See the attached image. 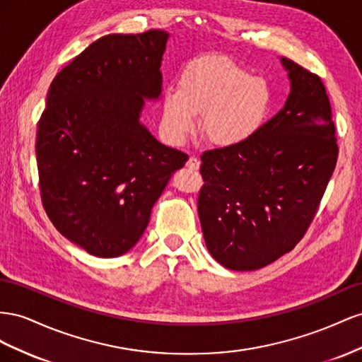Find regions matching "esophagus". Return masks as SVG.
<instances>
[{"instance_id":"obj_1","label":"esophagus","mask_w":362,"mask_h":362,"mask_svg":"<svg viewBox=\"0 0 362 362\" xmlns=\"http://www.w3.org/2000/svg\"><path fill=\"white\" fill-rule=\"evenodd\" d=\"M187 167L189 170H199L200 168V160L195 158V156H189V159L187 162Z\"/></svg>"}]
</instances>
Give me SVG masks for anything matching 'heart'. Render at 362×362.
I'll use <instances>...</instances> for the list:
<instances>
[{
    "label": "heart",
    "instance_id": "heart-1",
    "mask_svg": "<svg viewBox=\"0 0 362 362\" xmlns=\"http://www.w3.org/2000/svg\"><path fill=\"white\" fill-rule=\"evenodd\" d=\"M272 101V88L264 78L250 76L229 59H204L183 72L179 88L165 92L162 127L180 144L200 115L202 136L218 148H233L261 132Z\"/></svg>",
    "mask_w": 362,
    "mask_h": 362
}]
</instances>
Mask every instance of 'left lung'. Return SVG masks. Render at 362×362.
Instances as JSON below:
<instances>
[{"mask_svg":"<svg viewBox=\"0 0 362 362\" xmlns=\"http://www.w3.org/2000/svg\"><path fill=\"white\" fill-rule=\"evenodd\" d=\"M285 106L243 146L204 151L199 216L206 247L229 270L250 272L303 238L332 175L338 146L322 78L282 57Z\"/></svg>","mask_w":362,"mask_h":362,"instance_id":"left-lung-1","label":"left lung"}]
</instances>
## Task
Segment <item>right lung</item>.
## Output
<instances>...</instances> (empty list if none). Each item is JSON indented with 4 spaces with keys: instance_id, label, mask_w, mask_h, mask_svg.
I'll return each mask as SVG.
<instances>
[{
    "instance_id": "add662e5",
    "label": "right lung",
    "mask_w": 362,
    "mask_h": 362,
    "mask_svg": "<svg viewBox=\"0 0 362 362\" xmlns=\"http://www.w3.org/2000/svg\"><path fill=\"white\" fill-rule=\"evenodd\" d=\"M170 35H107L49 85L37 124L39 188L56 229L89 255L129 252L153 204L188 154L163 146L139 121L162 92Z\"/></svg>"
}]
</instances>
